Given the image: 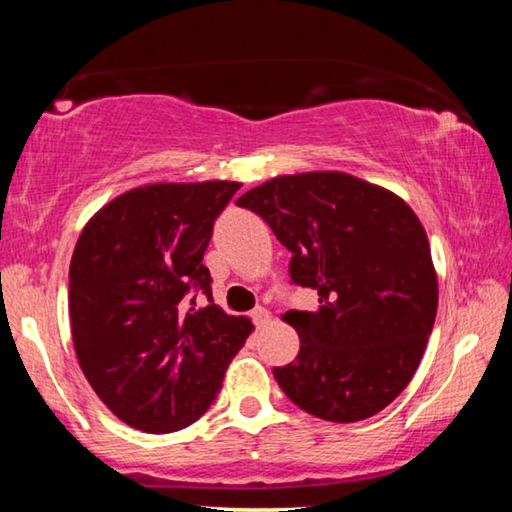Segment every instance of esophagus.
Segmentation results:
<instances>
[{
    "instance_id": "1",
    "label": "esophagus",
    "mask_w": 512,
    "mask_h": 512,
    "mask_svg": "<svg viewBox=\"0 0 512 512\" xmlns=\"http://www.w3.org/2000/svg\"><path fill=\"white\" fill-rule=\"evenodd\" d=\"M253 320H255L257 327H262V325L268 323V320H271V314H268V309L257 307V309L253 311Z\"/></svg>"
}]
</instances>
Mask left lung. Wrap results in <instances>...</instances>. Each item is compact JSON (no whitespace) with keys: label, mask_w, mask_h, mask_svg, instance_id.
I'll list each match as a JSON object with an SVG mask.
<instances>
[{"label":"left lung","mask_w":512,"mask_h":512,"mask_svg":"<svg viewBox=\"0 0 512 512\" xmlns=\"http://www.w3.org/2000/svg\"><path fill=\"white\" fill-rule=\"evenodd\" d=\"M291 250L289 273L318 291L287 311L296 361L273 368L316 418L359 422L386 409L418 370L438 309L427 232L400 196L343 171L277 176L237 198Z\"/></svg>","instance_id":"1"}]
</instances>
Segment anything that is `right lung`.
<instances>
[{"label":"right lung","mask_w":512,"mask_h":512,"mask_svg":"<svg viewBox=\"0 0 512 512\" xmlns=\"http://www.w3.org/2000/svg\"><path fill=\"white\" fill-rule=\"evenodd\" d=\"M241 183H151L85 223L69 264L79 366L128 427L185 429L210 409L253 323L212 302L203 266L214 219ZM194 290L208 296L195 307Z\"/></svg>","instance_id":"add662e5"}]
</instances>
